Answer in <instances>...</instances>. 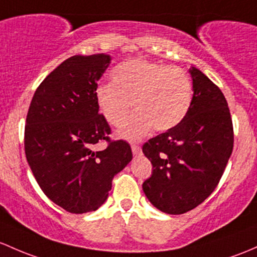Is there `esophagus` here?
<instances>
[{"label": "esophagus", "mask_w": 257, "mask_h": 257, "mask_svg": "<svg viewBox=\"0 0 257 257\" xmlns=\"http://www.w3.org/2000/svg\"><path fill=\"white\" fill-rule=\"evenodd\" d=\"M132 151H133V155H139V154H140L139 145H137V144L132 145Z\"/></svg>", "instance_id": "esophagus-1"}]
</instances>
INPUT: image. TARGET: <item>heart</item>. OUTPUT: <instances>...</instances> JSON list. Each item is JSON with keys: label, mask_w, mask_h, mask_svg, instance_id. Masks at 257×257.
Returning a JSON list of instances; mask_svg holds the SVG:
<instances>
[{"label": "heart", "mask_w": 257, "mask_h": 257, "mask_svg": "<svg viewBox=\"0 0 257 257\" xmlns=\"http://www.w3.org/2000/svg\"><path fill=\"white\" fill-rule=\"evenodd\" d=\"M112 85L96 90V102L102 115L113 126H121L137 113L118 136L138 140L153 129L166 132L181 123L192 103V83L180 67L133 59L120 63L110 72ZM134 104L132 105L131 103Z\"/></svg>", "instance_id": "heart-1"}]
</instances>
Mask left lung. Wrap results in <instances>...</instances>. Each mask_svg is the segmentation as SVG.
<instances>
[{"instance_id": "left-lung-1", "label": "left lung", "mask_w": 257, "mask_h": 257, "mask_svg": "<svg viewBox=\"0 0 257 257\" xmlns=\"http://www.w3.org/2000/svg\"><path fill=\"white\" fill-rule=\"evenodd\" d=\"M193 97L177 126L145 143L153 165L143 191L154 207L183 214L214 191L233 151L234 134L228 103L218 86L191 67Z\"/></svg>"}]
</instances>
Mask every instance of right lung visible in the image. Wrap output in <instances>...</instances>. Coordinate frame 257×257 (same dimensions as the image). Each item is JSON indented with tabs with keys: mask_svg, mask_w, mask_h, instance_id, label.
<instances>
[{
	"mask_svg": "<svg viewBox=\"0 0 257 257\" xmlns=\"http://www.w3.org/2000/svg\"><path fill=\"white\" fill-rule=\"evenodd\" d=\"M110 60L107 54L66 59L40 83L27 114L24 150L38 185L75 214L98 209L113 177L133 159L128 143L109 140L96 102L97 81ZM102 140L110 144L96 151Z\"/></svg>",
	"mask_w": 257,
	"mask_h": 257,
	"instance_id": "1",
	"label": "right lung"
}]
</instances>
